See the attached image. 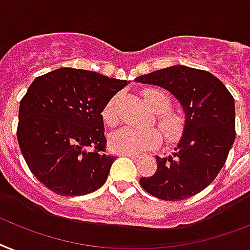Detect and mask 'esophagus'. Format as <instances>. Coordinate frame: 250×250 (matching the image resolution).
Masks as SVG:
<instances>
[{
	"label": "esophagus",
	"instance_id": "obj_1",
	"mask_svg": "<svg viewBox=\"0 0 250 250\" xmlns=\"http://www.w3.org/2000/svg\"><path fill=\"white\" fill-rule=\"evenodd\" d=\"M121 155H123V157H128V158H137V157H139L137 154H133V153H122Z\"/></svg>",
	"mask_w": 250,
	"mask_h": 250
}]
</instances>
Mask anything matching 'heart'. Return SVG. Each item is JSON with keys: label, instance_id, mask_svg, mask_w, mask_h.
<instances>
[{"label": "heart", "instance_id": "1", "mask_svg": "<svg viewBox=\"0 0 250 250\" xmlns=\"http://www.w3.org/2000/svg\"><path fill=\"white\" fill-rule=\"evenodd\" d=\"M144 100L150 109L158 113L157 125L164 139L174 143L181 137L184 132V119L181 115L173 111H168L171 106V100L166 92L149 88L143 92ZM119 97H113L103 111V118L107 125L114 127L119 123L118 114ZM155 128L136 129L132 127H125L119 129L110 137V147L115 153H141L146 150H153L162 143V135Z\"/></svg>", "mask_w": 250, "mask_h": 250}]
</instances>
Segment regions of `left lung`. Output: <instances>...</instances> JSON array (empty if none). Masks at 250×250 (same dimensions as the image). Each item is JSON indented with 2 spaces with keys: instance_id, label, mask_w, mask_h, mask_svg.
Here are the masks:
<instances>
[{
  "instance_id": "8db88e82",
  "label": "left lung",
  "mask_w": 250,
  "mask_h": 250,
  "mask_svg": "<svg viewBox=\"0 0 250 250\" xmlns=\"http://www.w3.org/2000/svg\"><path fill=\"white\" fill-rule=\"evenodd\" d=\"M135 81L169 91L185 113L184 133L174 151L155 157L157 172L140 178V185L163 200L196 195L220 173L234 144V97L212 73L185 65L155 70Z\"/></svg>"
}]
</instances>
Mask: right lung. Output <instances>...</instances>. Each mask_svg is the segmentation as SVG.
I'll list each match as a JSON object with an SVG mask.
<instances>
[{"label":"right lung","instance_id":"obj_1","mask_svg":"<svg viewBox=\"0 0 250 250\" xmlns=\"http://www.w3.org/2000/svg\"><path fill=\"white\" fill-rule=\"evenodd\" d=\"M128 83L74 68L32 82L20 101L16 136L30 172L51 191L86 195L105 184L115 158L105 154L101 113Z\"/></svg>","mask_w":250,"mask_h":250}]
</instances>
